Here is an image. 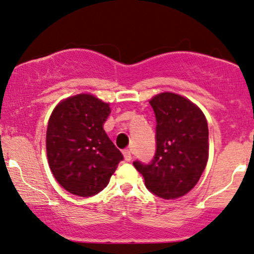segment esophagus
I'll return each mask as SVG.
<instances>
[{
    "label": "esophagus",
    "mask_w": 254,
    "mask_h": 254,
    "mask_svg": "<svg viewBox=\"0 0 254 254\" xmlns=\"http://www.w3.org/2000/svg\"><path fill=\"white\" fill-rule=\"evenodd\" d=\"M123 155H124L125 161H131L132 155H131V152H130L129 149H124V150H123Z\"/></svg>",
    "instance_id": "obj_1"
}]
</instances>
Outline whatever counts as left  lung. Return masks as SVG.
<instances>
[{
    "label": "left lung",
    "instance_id": "1",
    "mask_svg": "<svg viewBox=\"0 0 254 254\" xmlns=\"http://www.w3.org/2000/svg\"><path fill=\"white\" fill-rule=\"evenodd\" d=\"M149 104L157 118V152L149 165L135 161L133 166L153 194L178 199L196 186L207 164V121L194 102L170 91Z\"/></svg>",
    "mask_w": 254,
    "mask_h": 254
}]
</instances>
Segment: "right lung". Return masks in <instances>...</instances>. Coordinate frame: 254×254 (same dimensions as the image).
Listing matches in <instances>:
<instances>
[{
    "label": "right lung",
    "mask_w": 254,
    "mask_h": 254,
    "mask_svg": "<svg viewBox=\"0 0 254 254\" xmlns=\"http://www.w3.org/2000/svg\"><path fill=\"white\" fill-rule=\"evenodd\" d=\"M110 104L93 94L68 96L55 106L47 127L53 176L68 193L91 196L106 188L123 160L104 130Z\"/></svg>",
    "instance_id": "add662e5"
}]
</instances>
